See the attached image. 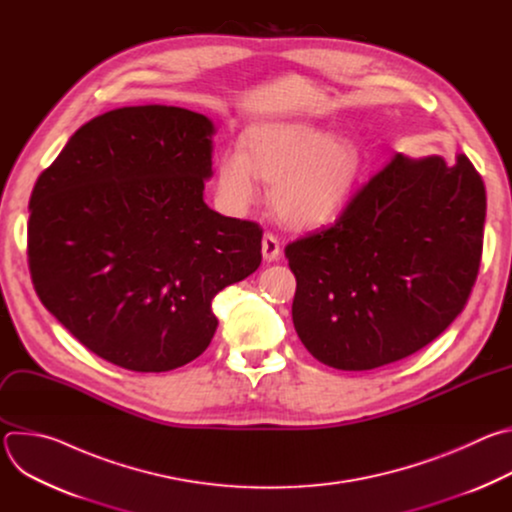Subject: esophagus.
<instances>
[{"instance_id": "obj_1", "label": "esophagus", "mask_w": 512, "mask_h": 512, "mask_svg": "<svg viewBox=\"0 0 512 512\" xmlns=\"http://www.w3.org/2000/svg\"><path fill=\"white\" fill-rule=\"evenodd\" d=\"M261 253H263V259H265L267 263L277 261V259H279V255H281L279 241H277L273 235L265 233V235H263V241H261Z\"/></svg>"}]
</instances>
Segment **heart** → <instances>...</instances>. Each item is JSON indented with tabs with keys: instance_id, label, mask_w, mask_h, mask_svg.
Returning a JSON list of instances; mask_svg holds the SVG:
<instances>
[{
	"instance_id": "heart-1",
	"label": "heart",
	"mask_w": 512,
	"mask_h": 512,
	"mask_svg": "<svg viewBox=\"0 0 512 512\" xmlns=\"http://www.w3.org/2000/svg\"><path fill=\"white\" fill-rule=\"evenodd\" d=\"M247 152L231 148L218 162L216 194L235 214L259 198V180L271 184V206L289 227H322L344 210L360 174L362 154L348 137L300 121L251 127Z\"/></svg>"
}]
</instances>
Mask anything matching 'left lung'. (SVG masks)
<instances>
[{
  "instance_id": "8db88e82",
  "label": "left lung",
  "mask_w": 512,
  "mask_h": 512,
  "mask_svg": "<svg viewBox=\"0 0 512 512\" xmlns=\"http://www.w3.org/2000/svg\"><path fill=\"white\" fill-rule=\"evenodd\" d=\"M484 218V182L464 154L452 164L397 154L334 225L285 247L302 344L338 371L421 350L468 302Z\"/></svg>"
}]
</instances>
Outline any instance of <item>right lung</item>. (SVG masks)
Segmentation results:
<instances>
[{
  "label": "right lung",
  "mask_w": 512,
  "mask_h": 512,
  "mask_svg": "<svg viewBox=\"0 0 512 512\" xmlns=\"http://www.w3.org/2000/svg\"><path fill=\"white\" fill-rule=\"evenodd\" d=\"M206 115L121 107L85 123L30 198L28 261L46 310L83 346L135 373L200 356L218 291L261 263V229L204 202Z\"/></svg>",
  "instance_id": "right-lung-1"
}]
</instances>
